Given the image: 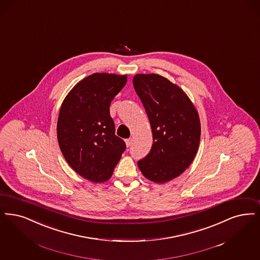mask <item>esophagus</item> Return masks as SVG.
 Here are the masks:
<instances>
[{"label": "esophagus", "instance_id": "1", "mask_svg": "<svg viewBox=\"0 0 260 260\" xmlns=\"http://www.w3.org/2000/svg\"><path fill=\"white\" fill-rule=\"evenodd\" d=\"M125 145L126 147H129V146L133 144V139L132 138H128V139H125Z\"/></svg>", "mask_w": 260, "mask_h": 260}]
</instances>
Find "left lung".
<instances>
[{
    "label": "left lung",
    "mask_w": 260,
    "mask_h": 260,
    "mask_svg": "<svg viewBox=\"0 0 260 260\" xmlns=\"http://www.w3.org/2000/svg\"><path fill=\"white\" fill-rule=\"evenodd\" d=\"M135 90L153 133L150 153L137 162L146 179L164 184L180 176L198 153L201 125L198 110L176 84L156 73H138Z\"/></svg>",
    "instance_id": "8db88e82"
}]
</instances>
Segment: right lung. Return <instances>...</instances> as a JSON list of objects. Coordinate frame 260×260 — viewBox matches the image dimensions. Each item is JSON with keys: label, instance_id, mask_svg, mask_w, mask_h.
<instances>
[{"label": "right lung", "instance_id": "obj_1", "mask_svg": "<svg viewBox=\"0 0 260 260\" xmlns=\"http://www.w3.org/2000/svg\"><path fill=\"white\" fill-rule=\"evenodd\" d=\"M126 77L93 73L73 87L60 109L57 137L62 156L77 174L93 183L110 179L125 150L124 140L115 135L109 106Z\"/></svg>", "mask_w": 260, "mask_h": 260}]
</instances>
